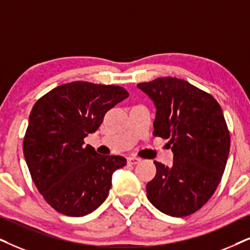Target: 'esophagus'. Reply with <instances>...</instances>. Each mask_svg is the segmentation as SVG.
I'll list each match as a JSON object with an SVG mask.
<instances>
[{
    "mask_svg": "<svg viewBox=\"0 0 250 250\" xmlns=\"http://www.w3.org/2000/svg\"><path fill=\"white\" fill-rule=\"evenodd\" d=\"M141 162V158H137V157H128L127 158V163L129 165H136V164H138Z\"/></svg>",
    "mask_w": 250,
    "mask_h": 250,
    "instance_id": "1",
    "label": "esophagus"
}]
</instances>
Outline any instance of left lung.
Here are the masks:
<instances>
[{
	"label": "left lung",
	"mask_w": 250,
	"mask_h": 250,
	"mask_svg": "<svg viewBox=\"0 0 250 250\" xmlns=\"http://www.w3.org/2000/svg\"><path fill=\"white\" fill-rule=\"evenodd\" d=\"M156 105L153 135L169 138L173 166L154 162L147 198L163 213L186 217L216 191L225 170L230 137L222 107L211 94L175 77L137 84Z\"/></svg>",
	"instance_id": "1"
}]
</instances>
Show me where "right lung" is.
<instances>
[{"label": "right lung", "instance_id": "add662e5", "mask_svg": "<svg viewBox=\"0 0 250 250\" xmlns=\"http://www.w3.org/2000/svg\"><path fill=\"white\" fill-rule=\"evenodd\" d=\"M129 93L116 85L71 82L34 104L23 141L24 157L38 190L58 212L83 217L104 203L121 156H100L84 138Z\"/></svg>", "mask_w": 250, "mask_h": 250}]
</instances>
